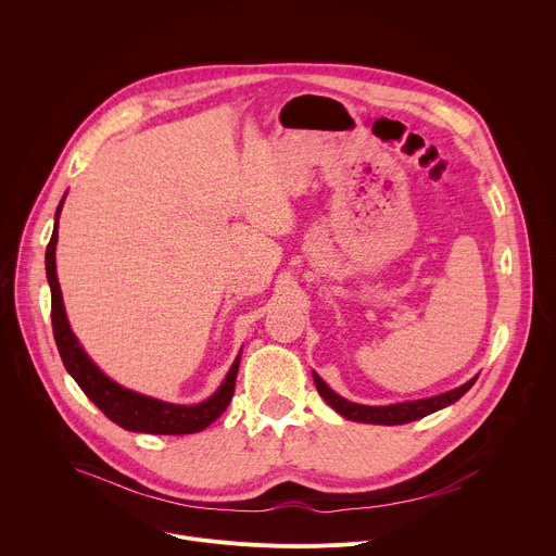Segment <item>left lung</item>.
<instances>
[{"instance_id": "8db88e82", "label": "left lung", "mask_w": 556, "mask_h": 556, "mask_svg": "<svg viewBox=\"0 0 556 556\" xmlns=\"http://www.w3.org/2000/svg\"><path fill=\"white\" fill-rule=\"evenodd\" d=\"M314 376V384L316 389H319L321 399L337 412L341 414L343 418L348 420H354V422H365V425H407V422H414V420H420L433 412H440L448 405H453L455 401H459L462 395L475 384V380H478V376H472L468 382L446 391V393H438V395H431V399H422V401H409V403H395V405H380V407H371V405H358V403H352L348 399H343V395H339L334 389H330L326 384V380L312 371Z\"/></svg>"}]
</instances>
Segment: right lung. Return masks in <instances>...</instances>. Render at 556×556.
I'll return each instance as SVG.
<instances>
[{
  "mask_svg": "<svg viewBox=\"0 0 556 556\" xmlns=\"http://www.w3.org/2000/svg\"><path fill=\"white\" fill-rule=\"evenodd\" d=\"M63 202H65V195L59 202L54 213V228H52L50 244L46 249V275L50 283V294H52V332H54V341L67 374L112 422H116L127 431L155 433V435H187V433H198L206 429L211 422H215L224 414V409L232 399L242 352L232 361L217 391L198 405H176V403L157 401V399H151V395L131 391L118 384L116 380H112L110 376H105L99 369V365L88 356L84 345L74 337L65 314L61 286L56 279L54 255H56V240H59V215H61Z\"/></svg>",
  "mask_w": 556,
  "mask_h": 556,
  "instance_id": "1",
  "label": "right lung"
}]
</instances>
